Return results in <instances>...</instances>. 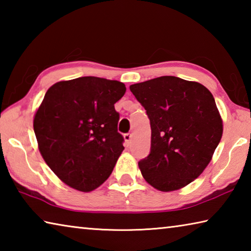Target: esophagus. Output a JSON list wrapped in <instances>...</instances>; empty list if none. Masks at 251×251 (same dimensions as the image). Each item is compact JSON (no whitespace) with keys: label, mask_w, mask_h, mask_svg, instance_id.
Segmentation results:
<instances>
[{"label":"esophagus","mask_w":251,"mask_h":251,"mask_svg":"<svg viewBox=\"0 0 251 251\" xmlns=\"http://www.w3.org/2000/svg\"><path fill=\"white\" fill-rule=\"evenodd\" d=\"M131 137H133V135H131L130 133H127L124 135V139H125L126 144H129L131 142Z\"/></svg>","instance_id":"esophagus-1"}]
</instances>
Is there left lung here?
I'll list each match as a JSON object with an SVG mask.
<instances>
[{
    "label": "left lung",
    "instance_id": "left-lung-1",
    "mask_svg": "<svg viewBox=\"0 0 251 251\" xmlns=\"http://www.w3.org/2000/svg\"><path fill=\"white\" fill-rule=\"evenodd\" d=\"M151 122V152L139 160L154 188L172 192L203 172L223 136V121L211 93L197 82L160 76L129 86Z\"/></svg>",
    "mask_w": 251,
    "mask_h": 251
}]
</instances>
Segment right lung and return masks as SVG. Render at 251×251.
Masks as SVG:
<instances>
[{
    "mask_svg": "<svg viewBox=\"0 0 251 251\" xmlns=\"http://www.w3.org/2000/svg\"><path fill=\"white\" fill-rule=\"evenodd\" d=\"M118 80L84 76L49 88L34 116L39 150L66 185L92 192L107 179L124 151L114 104L125 94Z\"/></svg>",
    "mask_w": 251,
    "mask_h": 251,
    "instance_id": "add662e5",
    "label": "right lung"
}]
</instances>
